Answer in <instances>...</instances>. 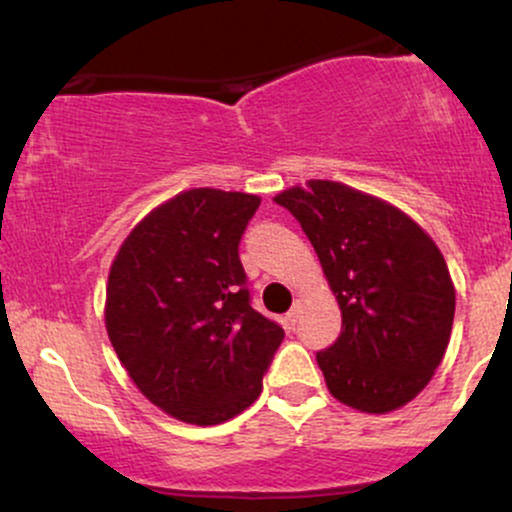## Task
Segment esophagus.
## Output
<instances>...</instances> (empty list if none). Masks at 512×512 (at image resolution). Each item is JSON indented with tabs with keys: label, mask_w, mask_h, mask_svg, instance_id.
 <instances>
[{
	"label": "esophagus",
	"mask_w": 512,
	"mask_h": 512,
	"mask_svg": "<svg viewBox=\"0 0 512 512\" xmlns=\"http://www.w3.org/2000/svg\"><path fill=\"white\" fill-rule=\"evenodd\" d=\"M301 313H303V303L296 301V303H293V308L289 310V313H286V322H289L291 330L298 325V320H301Z\"/></svg>",
	"instance_id": "esophagus-1"
}]
</instances>
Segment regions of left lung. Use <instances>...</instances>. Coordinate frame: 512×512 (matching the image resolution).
Listing matches in <instances>:
<instances>
[{
  "label": "left lung",
  "mask_w": 512,
  "mask_h": 512,
  "mask_svg": "<svg viewBox=\"0 0 512 512\" xmlns=\"http://www.w3.org/2000/svg\"><path fill=\"white\" fill-rule=\"evenodd\" d=\"M320 257L342 334L317 351L339 402L385 414L414 399L443 361L455 317L448 264L392 204L330 180L274 197Z\"/></svg>",
  "instance_id": "obj_1"
}]
</instances>
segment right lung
<instances>
[{
    "instance_id": "obj_1",
    "label": "right lung",
    "mask_w": 512,
    "mask_h": 512,
    "mask_svg": "<svg viewBox=\"0 0 512 512\" xmlns=\"http://www.w3.org/2000/svg\"><path fill=\"white\" fill-rule=\"evenodd\" d=\"M260 197L197 187L129 233L108 276L105 327L142 395L187 424L248 409L284 342L252 308L238 245Z\"/></svg>"
}]
</instances>
